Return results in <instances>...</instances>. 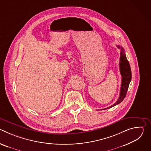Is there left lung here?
I'll list each match as a JSON object with an SVG mask.
<instances>
[{"label":"left lung","instance_id":"left-lung-1","mask_svg":"<svg viewBox=\"0 0 151 151\" xmlns=\"http://www.w3.org/2000/svg\"><path fill=\"white\" fill-rule=\"evenodd\" d=\"M117 47L119 49H121V52H120V59H119V69H120V72L121 75L122 76V83H121V90H120V94L118 100L116 101L115 103L112 104V106L107 107L106 109H103L101 110L104 109H109L111 108V107L119 104L122 100L124 99L128 88V86L129 84H130V82L132 80V71H131V68L130 64H129L128 61L127 60V58L126 57V55L124 52V50L122 47H119V45H117Z\"/></svg>","mask_w":151,"mask_h":151}]
</instances>
